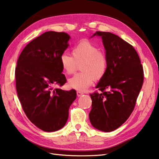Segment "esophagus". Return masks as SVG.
Wrapping results in <instances>:
<instances>
[{"mask_svg": "<svg viewBox=\"0 0 159 159\" xmlns=\"http://www.w3.org/2000/svg\"><path fill=\"white\" fill-rule=\"evenodd\" d=\"M76 94H77V96H78V97H80L81 95H83V93H82L81 91H78L76 92Z\"/></svg>", "mask_w": 159, "mask_h": 159, "instance_id": "esophagus-1", "label": "esophagus"}]
</instances>
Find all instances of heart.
<instances>
[{"instance_id": "b5f03b06", "label": "heart", "mask_w": 159, "mask_h": 159, "mask_svg": "<svg viewBox=\"0 0 159 159\" xmlns=\"http://www.w3.org/2000/svg\"><path fill=\"white\" fill-rule=\"evenodd\" d=\"M72 56L63 54L60 57V64L67 75L75 73L80 65L82 72L68 80L71 88L84 91L91 86L94 79L99 80L105 76L107 70V58L99 47L89 40L81 41L73 48Z\"/></svg>"}]
</instances>
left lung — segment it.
I'll list each match as a JSON object with an SVG mask.
<instances>
[{"instance_id":"8db88e82","label":"left lung","mask_w":159,"mask_h":159,"mask_svg":"<svg viewBox=\"0 0 159 159\" xmlns=\"http://www.w3.org/2000/svg\"><path fill=\"white\" fill-rule=\"evenodd\" d=\"M102 38L107 58V70L90 94L92 107L89 120L93 127L108 132L128 119L135 107L144 81L143 67L134 47L119 36L97 31Z\"/></svg>"}]
</instances>
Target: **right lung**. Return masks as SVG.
<instances>
[{"label": "right lung", "mask_w": 159, "mask_h": 159, "mask_svg": "<svg viewBox=\"0 0 159 159\" xmlns=\"http://www.w3.org/2000/svg\"><path fill=\"white\" fill-rule=\"evenodd\" d=\"M70 38L64 32H45L23 49L15 68L16 89L23 111L45 132L64 127L69 108L76 98L74 89H54L66 82L60 57L68 47Z\"/></svg>", "instance_id": "right-lung-1"}]
</instances>
